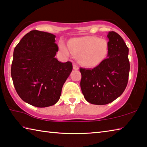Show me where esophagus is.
I'll use <instances>...</instances> for the list:
<instances>
[{
    "mask_svg": "<svg viewBox=\"0 0 147 147\" xmlns=\"http://www.w3.org/2000/svg\"><path fill=\"white\" fill-rule=\"evenodd\" d=\"M78 66L76 64H73V69H74V70H78Z\"/></svg>",
    "mask_w": 147,
    "mask_h": 147,
    "instance_id": "esophagus-1",
    "label": "esophagus"
}]
</instances>
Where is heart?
Instances as JSON below:
<instances>
[{"instance_id":"b5f03b06","label":"heart","mask_w":147,"mask_h":147,"mask_svg":"<svg viewBox=\"0 0 147 147\" xmlns=\"http://www.w3.org/2000/svg\"><path fill=\"white\" fill-rule=\"evenodd\" d=\"M68 49L63 43H60L59 48L65 55L71 53L78 57L80 63L86 67L98 65L108 53V43L106 39L94 36H84L71 39Z\"/></svg>"}]
</instances>
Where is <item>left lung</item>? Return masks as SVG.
Segmentation results:
<instances>
[{"instance_id": "1", "label": "left lung", "mask_w": 147, "mask_h": 147, "mask_svg": "<svg viewBox=\"0 0 147 147\" xmlns=\"http://www.w3.org/2000/svg\"><path fill=\"white\" fill-rule=\"evenodd\" d=\"M108 56L93 69L80 68V87L88 102L104 105L120 96L128 84L130 62L128 48L120 35L111 31Z\"/></svg>"}]
</instances>
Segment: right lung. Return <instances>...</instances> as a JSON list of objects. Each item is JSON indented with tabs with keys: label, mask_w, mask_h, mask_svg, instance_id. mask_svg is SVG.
I'll return each mask as SVG.
<instances>
[{
	"label": "right lung",
	"mask_w": 147,
	"mask_h": 147,
	"mask_svg": "<svg viewBox=\"0 0 147 147\" xmlns=\"http://www.w3.org/2000/svg\"><path fill=\"white\" fill-rule=\"evenodd\" d=\"M56 36L32 30L15 47L11 75L22 100L38 108L53 106L60 98L61 89L70 75L71 61L55 58L58 47Z\"/></svg>",
	"instance_id": "obj_1"
}]
</instances>
